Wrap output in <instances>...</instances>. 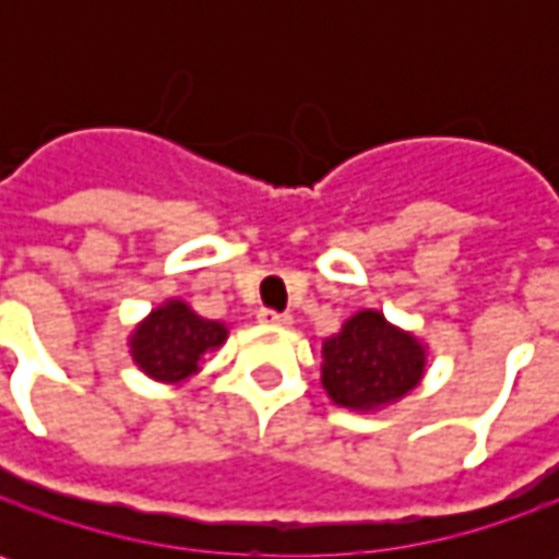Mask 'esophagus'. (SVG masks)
<instances>
[{"mask_svg":"<svg viewBox=\"0 0 559 559\" xmlns=\"http://www.w3.org/2000/svg\"><path fill=\"white\" fill-rule=\"evenodd\" d=\"M258 320H261L264 326H289L292 323L289 313H276V311H267V308L258 313Z\"/></svg>","mask_w":559,"mask_h":559,"instance_id":"esophagus-1","label":"esophagus"}]
</instances>
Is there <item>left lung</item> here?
I'll return each instance as SVG.
<instances>
[{"label":"left lung","mask_w":559,"mask_h":559,"mask_svg":"<svg viewBox=\"0 0 559 559\" xmlns=\"http://www.w3.org/2000/svg\"><path fill=\"white\" fill-rule=\"evenodd\" d=\"M320 357V382L330 401L355 414H376L423 382L429 345L385 320L382 311L364 308L323 338Z\"/></svg>","instance_id":"left-lung-1"}]
</instances>
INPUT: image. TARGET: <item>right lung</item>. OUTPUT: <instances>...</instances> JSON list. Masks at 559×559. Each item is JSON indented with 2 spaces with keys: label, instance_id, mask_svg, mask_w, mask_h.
Masks as SVG:
<instances>
[{
  "label": "right lung",
  "instance_id": "1",
  "mask_svg": "<svg viewBox=\"0 0 559 559\" xmlns=\"http://www.w3.org/2000/svg\"><path fill=\"white\" fill-rule=\"evenodd\" d=\"M229 335L221 320L195 313L183 298H167L127 335V348L142 373L164 385H183Z\"/></svg>",
  "mask_w": 559,
  "mask_h": 559
}]
</instances>
